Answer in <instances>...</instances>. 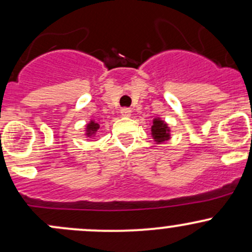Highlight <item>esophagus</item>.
Wrapping results in <instances>:
<instances>
[{"label":"esophagus","mask_w":252,"mask_h":252,"mask_svg":"<svg viewBox=\"0 0 252 252\" xmlns=\"http://www.w3.org/2000/svg\"><path fill=\"white\" fill-rule=\"evenodd\" d=\"M121 115L123 117H129L131 115V110L128 109V107H123V109H121Z\"/></svg>","instance_id":"34e87169"}]
</instances>
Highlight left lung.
Here are the masks:
<instances>
[{
    "instance_id": "left-lung-1",
    "label": "left lung",
    "mask_w": 252,
    "mask_h": 252,
    "mask_svg": "<svg viewBox=\"0 0 252 252\" xmlns=\"http://www.w3.org/2000/svg\"><path fill=\"white\" fill-rule=\"evenodd\" d=\"M167 126L164 122L156 120L154 124L152 126V134H153L154 139L158 142H162V141L168 139V132H167Z\"/></svg>"
}]
</instances>
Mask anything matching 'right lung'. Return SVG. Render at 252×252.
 Returning a JSON list of instances; mask_svg holds the SVG:
<instances>
[{
    "instance_id": "right-lung-1",
    "label": "right lung",
    "mask_w": 252,
    "mask_h": 252,
    "mask_svg": "<svg viewBox=\"0 0 252 252\" xmlns=\"http://www.w3.org/2000/svg\"><path fill=\"white\" fill-rule=\"evenodd\" d=\"M96 129H99V124L95 123V122H91V123L87 126L88 135H91L92 132H95Z\"/></svg>"
}]
</instances>
